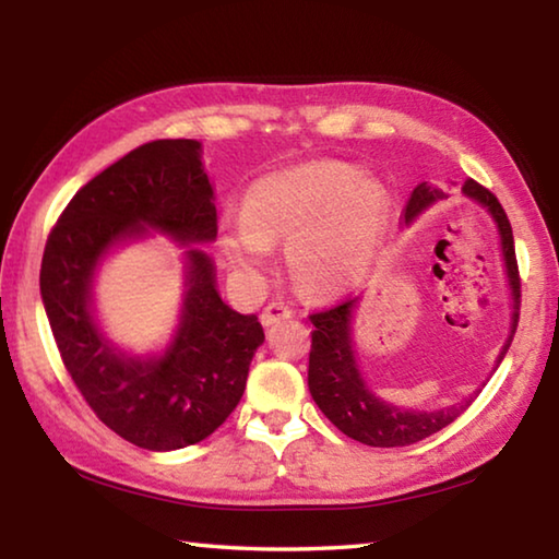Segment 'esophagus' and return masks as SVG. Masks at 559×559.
<instances>
[{
    "mask_svg": "<svg viewBox=\"0 0 559 559\" xmlns=\"http://www.w3.org/2000/svg\"><path fill=\"white\" fill-rule=\"evenodd\" d=\"M288 318H293V310L288 306H283V302H269V306L263 308V313H261V323L271 328V325H276V323H281V320H288Z\"/></svg>",
    "mask_w": 559,
    "mask_h": 559,
    "instance_id": "34e87169",
    "label": "esophagus"
}]
</instances>
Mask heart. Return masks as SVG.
Listing matches in <instances>:
<instances>
[{"label": "heart", "instance_id": "heart-1", "mask_svg": "<svg viewBox=\"0 0 559 559\" xmlns=\"http://www.w3.org/2000/svg\"><path fill=\"white\" fill-rule=\"evenodd\" d=\"M386 226V192L340 159H310L259 177L243 194L239 222H224L226 261L257 276L271 243L288 239V266L302 288L340 296L370 271Z\"/></svg>", "mask_w": 559, "mask_h": 559}]
</instances>
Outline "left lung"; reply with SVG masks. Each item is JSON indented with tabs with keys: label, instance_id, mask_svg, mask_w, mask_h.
<instances>
[{
	"label": "left lung",
	"instance_id": "1",
	"mask_svg": "<svg viewBox=\"0 0 559 559\" xmlns=\"http://www.w3.org/2000/svg\"><path fill=\"white\" fill-rule=\"evenodd\" d=\"M461 192L468 197L471 202L490 214L496 222L498 239H500V257H503L506 281L510 290V328L500 355L496 359L498 365L503 362L510 343H513L515 328H518V310H520V278H518V261H515V246H513V229L503 212V206L473 179H466ZM443 189L437 185L421 182L414 187L409 194V202L404 206V226H409L416 216L424 214L431 204L443 200ZM357 298L345 300L343 306H335L323 313L310 316L313 323V345H310V359H308V390L313 396L318 409L323 412L335 427L345 433V437L355 439L367 447H409L421 439L431 437V433L441 431L443 427L456 419L476 400V390L461 402L441 406V409H404L392 402L382 400L370 384H367L362 370H359L355 357V340H353V318H355ZM484 386V384H480Z\"/></svg>",
	"mask_w": 559,
	"mask_h": 559
}]
</instances>
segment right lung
Here are the masks:
<instances>
[{"mask_svg": "<svg viewBox=\"0 0 559 559\" xmlns=\"http://www.w3.org/2000/svg\"><path fill=\"white\" fill-rule=\"evenodd\" d=\"M153 230L186 246V293L164 353L135 356L105 335L92 288L110 252ZM214 239L202 143L155 140L81 187L46 241L39 286L66 370L98 419L140 449H185L219 429L263 343L259 318L216 290V266L200 249Z\"/></svg>", "mask_w": 559, "mask_h": 559, "instance_id": "1", "label": "right lung"}]
</instances>
